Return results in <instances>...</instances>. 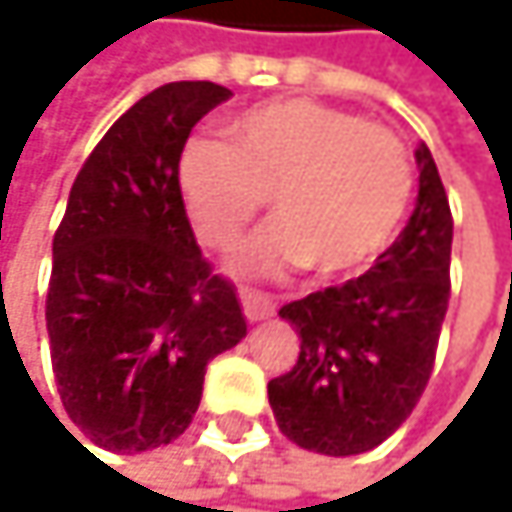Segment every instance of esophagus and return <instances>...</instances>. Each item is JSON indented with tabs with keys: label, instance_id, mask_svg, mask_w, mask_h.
<instances>
[{
	"label": "esophagus",
	"instance_id": "1",
	"mask_svg": "<svg viewBox=\"0 0 512 512\" xmlns=\"http://www.w3.org/2000/svg\"><path fill=\"white\" fill-rule=\"evenodd\" d=\"M242 312L251 324H258V321H267L276 315V306L273 300L261 297V294H242Z\"/></svg>",
	"mask_w": 512,
	"mask_h": 512
}]
</instances>
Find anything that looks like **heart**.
Listing matches in <instances>:
<instances>
[{
    "mask_svg": "<svg viewBox=\"0 0 512 512\" xmlns=\"http://www.w3.org/2000/svg\"><path fill=\"white\" fill-rule=\"evenodd\" d=\"M221 140H191L176 167L194 233L233 248L273 194V221L242 254L245 276L315 267L354 279L393 245L414 188L396 131L312 98H279L236 113Z\"/></svg>",
    "mask_w": 512,
    "mask_h": 512,
    "instance_id": "1",
    "label": "heart"
}]
</instances>
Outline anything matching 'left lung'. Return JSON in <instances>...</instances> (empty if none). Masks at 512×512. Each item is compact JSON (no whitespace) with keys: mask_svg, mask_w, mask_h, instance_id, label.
Masks as SVG:
<instances>
[{"mask_svg":"<svg viewBox=\"0 0 512 512\" xmlns=\"http://www.w3.org/2000/svg\"><path fill=\"white\" fill-rule=\"evenodd\" d=\"M414 158L417 206L378 264L279 312L300 336V357L267 393L282 435L303 450L357 456L378 447L429 384L450 303L453 218L429 146Z\"/></svg>","mask_w":512,"mask_h":512,"instance_id":"obj_1","label":"left lung"}]
</instances>
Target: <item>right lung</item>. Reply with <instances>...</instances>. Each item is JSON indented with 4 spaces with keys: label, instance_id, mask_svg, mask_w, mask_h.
Instances as JSON below:
<instances>
[{
    "label": "right lung",
    "instance_id": "1",
    "mask_svg": "<svg viewBox=\"0 0 512 512\" xmlns=\"http://www.w3.org/2000/svg\"><path fill=\"white\" fill-rule=\"evenodd\" d=\"M230 95L209 80L152 89L71 185L53 236L47 336L65 414L101 450L176 441L209 360L245 339L236 288L209 273L176 179L191 128Z\"/></svg>",
    "mask_w": 512,
    "mask_h": 512
}]
</instances>
